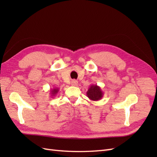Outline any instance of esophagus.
I'll return each instance as SVG.
<instances>
[{"mask_svg": "<svg viewBox=\"0 0 157 157\" xmlns=\"http://www.w3.org/2000/svg\"><path fill=\"white\" fill-rule=\"evenodd\" d=\"M71 84L73 86H77L78 85V82L77 81V80H75V79H73V80L71 81Z\"/></svg>", "mask_w": 157, "mask_h": 157, "instance_id": "1", "label": "esophagus"}]
</instances>
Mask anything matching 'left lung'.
Segmentation results:
<instances>
[{
  "label": "left lung",
  "instance_id": "8db88e82",
  "mask_svg": "<svg viewBox=\"0 0 157 157\" xmlns=\"http://www.w3.org/2000/svg\"><path fill=\"white\" fill-rule=\"evenodd\" d=\"M86 95L91 101H98L102 99L103 95H104V92L102 91L100 86L96 84H92L86 92Z\"/></svg>",
  "mask_w": 157,
  "mask_h": 157
}]
</instances>
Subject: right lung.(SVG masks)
<instances>
[{
  "label": "right lung",
  "instance_id": "obj_1",
  "mask_svg": "<svg viewBox=\"0 0 157 157\" xmlns=\"http://www.w3.org/2000/svg\"><path fill=\"white\" fill-rule=\"evenodd\" d=\"M59 90V88H54L52 89H51V90H50V94H51V97L53 98V96H55L56 94H57Z\"/></svg>",
  "mask_w": 157,
  "mask_h": 157
}]
</instances>
